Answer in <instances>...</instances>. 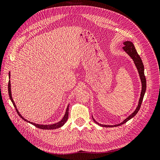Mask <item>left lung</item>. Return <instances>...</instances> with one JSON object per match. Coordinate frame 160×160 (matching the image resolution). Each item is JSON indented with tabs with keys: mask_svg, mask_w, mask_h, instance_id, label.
<instances>
[{
	"mask_svg": "<svg viewBox=\"0 0 160 160\" xmlns=\"http://www.w3.org/2000/svg\"><path fill=\"white\" fill-rule=\"evenodd\" d=\"M123 45L124 47H123V50L126 52L128 54L132 57V59L134 61V63L136 66L138 71L139 72V75L140 77V79H141L142 81V92H141V96H140V98L139 100V103L138 107L136 108V109L135 110L134 112L133 113L131 114L128 118H127L125 119L123 122H122L121 123L118 124V125H101L99 123H98L96 122V121L93 118V120L95 122V123H96L97 124L99 125L100 126H102V127H105V128H111V127H116V126H119L121 125H123L125 123H126L128 121H129V119H132V118H133L134 116L137 114V113L139 111L140 108H141V105L143 101V97L145 95V93H146V77H145L144 75V66L142 62V59L140 58L139 55H138V53L135 49V48L133 45V43L130 41H125L123 42Z\"/></svg>",
	"mask_w": 160,
	"mask_h": 160,
	"instance_id": "1",
	"label": "left lung"
}]
</instances>
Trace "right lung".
Instances as JSON below:
<instances>
[{
	"label": "right lung",
	"instance_id": "1",
	"mask_svg": "<svg viewBox=\"0 0 160 160\" xmlns=\"http://www.w3.org/2000/svg\"><path fill=\"white\" fill-rule=\"evenodd\" d=\"M8 75H9V79H10V75H11L10 72H9ZM8 91L9 98H10V99H11V101H12V104H13V105H14V107L16 108V111H17V112L18 115L19 116H20V117H21L22 119L25 120V122H28V123H31L32 125H35V127H37V128H38L42 129H57V128H60V127H62V125H63L65 123V122H67V119H68V116H69V105H68V106H67V109H66V112H65V115H64L63 118H62V119H61V121H60L59 122L54 123V124H51V125H39V124H36V123H32V122H28V121H27V119H25V118H24L22 117V116L20 114V113L18 112V111L17 109L16 105H15V104H14V101H13L12 98V95H11V82H10V80L8 81Z\"/></svg>",
	"mask_w": 160,
	"mask_h": 160
}]
</instances>
